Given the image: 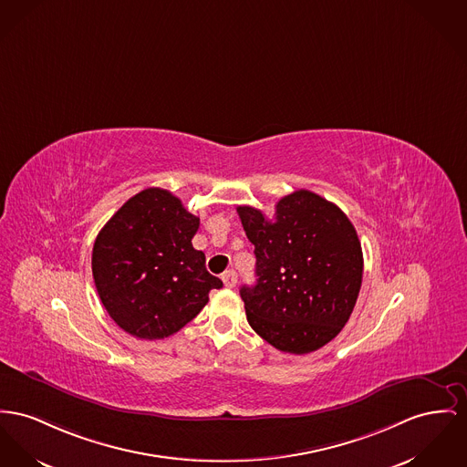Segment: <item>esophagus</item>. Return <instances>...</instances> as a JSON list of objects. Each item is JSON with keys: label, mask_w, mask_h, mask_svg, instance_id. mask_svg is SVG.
<instances>
[{"label": "esophagus", "mask_w": 467, "mask_h": 467, "mask_svg": "<svg viewBox=\"0 0 467 467\" xmlns=\"http://www.w3.org/2000/svg\"><path fill=\"white\" fill-rule=\"evenodd\" d=\"M221 280L224 283V286H228V288H234L235 285H237V273L235 271H224L223 273V276H221Z\"/></svg>", "instance_id": "1"}]
</instances>
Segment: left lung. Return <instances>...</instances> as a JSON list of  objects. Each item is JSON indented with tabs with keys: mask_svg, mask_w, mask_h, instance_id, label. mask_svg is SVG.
Returning a JSON list of instances; mask_svg holds the SVG:
<instances>
[{
	"mask_svg": "<svg viewBox=\"0 0 467 467\" xmlns=\"http://www.w3.org/2000/svg\"><path fill=\"white\" fill-rule=\"evenodd\" d=\"M237 213L256 256V283L241 288L253 331L290 354L331 342L354 310L363 280L352 223L306 189L283 196L273 221L249 205Z\"/></svg>",
	"mask_w": 467,
	"mask_h": 467,
	"instance_id": "8db88e82",
	"label": "left lung"
}]
</instances>
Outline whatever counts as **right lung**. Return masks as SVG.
Masks as SVG:
<instances>
[{
  "label": "right lung",
  "mask_w": 467,
  "mask_h": 467,
  "mask_svg": "<svg viewBox=\"0 0 467 467\" xmlns=\"http://www.w3.org/2000/svg\"><path fill=\"white\" fill-rule=\"evenodd\" d=\"M200 218L170 191L149 187L129 198L95 239L92 273L99 297L125 333L171 337L209 303L223 281L192 248Z\"/></svg>",
  "instance_id": "add662e5"
}]
</instances>
